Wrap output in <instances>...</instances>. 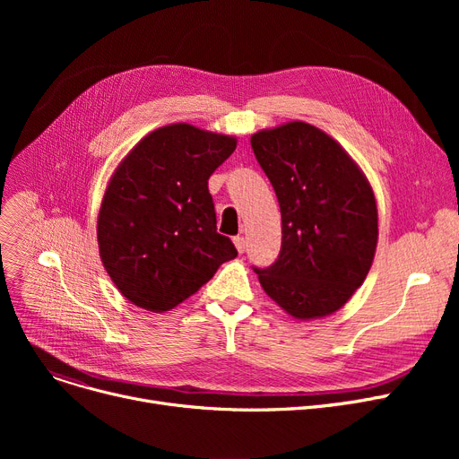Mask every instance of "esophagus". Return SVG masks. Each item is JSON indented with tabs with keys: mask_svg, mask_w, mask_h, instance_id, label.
Here are the masks:
<instances>
[{
	"mask_svg": "<svg viewBox=\"0 0 459 459\" xmlns=\"http://www.w3.org/2000/svg\"><path fill=\"white\" fill-rule=\"evenodd\" d=\"M234 246H236L238 253H246V249H247L246 238H244V236H236V238H234Z\"/></svg>",
	"mask_w": 459,
	"mask_h": 459,
	"instance_id": "esophagus-1",
	"label": "esophagus"
}]
</instances>
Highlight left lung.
<instances>
[{
    "label": "left lung",
    "mask_w": 459,
    "mask_h": 459,
    "mask_svg": "<svg viewBox=\"0 0 459 459\" xmlns=\"http://www.w3.org/2000/svg\"><path fill=\"white\" fill-rule=\"evenodd\" d=\"M251 147L275 189L282 221L277 260L253 270L288 315L327 316L353 296L372 266V187L339 143L307 123L262 130Z\"/></svg>",
    "instance_id": "obj_1"
}]
</instances>
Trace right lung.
I'll use <instances>...</instances> for the list:
<instances>
[{
  "instance_id": "right-lung-1",
  "label": "right lung",
  "mask_w": 459,
  "mask_h": 459,
  "mask_svg": "<svg viewBox=\"0 0 459 459\" xmlns=\"http://www.w3.org/2000/svg\"><path fill=\"white\" fill-rule=\"evenodd\" d=\"M236 139L171 125L139 141L115 171L99 213L104 268L128 301L177 307L238 251L217 232L208 178Z\"/></svg>"
}]
</instances>
